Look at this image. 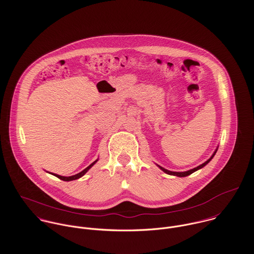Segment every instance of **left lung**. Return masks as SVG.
Listing matches in <instances>:
<instances>
[{"mask_svg":"<svg viewBox=\"0 0 254 254\" xmlns=\"http://www.w3.org/2000/svg\"><path fill=\"white\" fill-rule=\"evenodd\" d=\"M216 153V151L213 153V155L208 159V160H206L204 163H202L201 165H199V166H197V167H195V168H193V169H190V170H189V171H186V172H172V171H169V170H166V169H164L163 167H161V166H159V168L163 171V172H165V173H167V174H169V175H175V176H178V177H186V176H188V175H190L191 173H193L194 171H196V170H198V169H200V168H202L203 166H205L211 159H212V157L214 156V154Z\"/></svg>","mask_w":254,"mask_h":254,"instance_id":"left-lung-1","label":"left lung"}]
</instances>
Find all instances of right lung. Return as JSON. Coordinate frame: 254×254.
Listing matches in <instances>:
<instances>
[{"instance_id": "right-lung-1", "label": "right lung", "mask_w": 254, "mask_h": 254, "mask_svg": "<svg viewBox=\"0 0 254 254\" xmlns=\"http://www.w3.org/2000/svg\"><path fill=\"white\" fill-rule=\"evenodd\" d=\"M97 162V160L96 161H94L92 164H90L87 168H85L83 171H81L80 173H78V174H76V175H73V176H69V177H64V176H60V175H58V174H53V175H55L56 177H58L59 179H61V180H63V181H72V180H76V179H79L80 177H82L95 163Z\"/></svg>"}]
</instances>
